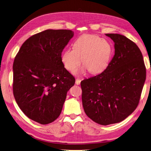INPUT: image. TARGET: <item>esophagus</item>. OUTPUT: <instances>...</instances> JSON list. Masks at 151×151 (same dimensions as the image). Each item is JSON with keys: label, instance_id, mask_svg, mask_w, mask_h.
Masks as SVG:
<instances>
[{"label": "esophagus", "instance_id": "obj_1", "mask_svg": "<svg viewBox=\"0 0 151 151\" xmlns=\"http://www.w3.org/2000/svg\"><path fill=\"white\" fill-rule=\"evenodd\" d=\"M80 83H81V80L80 79H76V81H75V83L76 85H80Z\"/></svg>", "mask_w": 151, "mask_h": 151}]
</instances>
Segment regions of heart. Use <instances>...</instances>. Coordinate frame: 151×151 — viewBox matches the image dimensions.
Instances as JSON below:
<instances>
[{
	"label": "heart",
	"mask_w": 151,
	"mask_h": 151,
	"mask_svg": "<svg viewBox=\"0 0 151 151\" xmlns=\"http://www.w3.org/2000/svg\"><path fill=\"white\" fill-rule=\"evenodd\" d=\"M73 49H65L61 60L65 69L74 73L81 63L90 73L96 74L109 65L113 54L111 44L106 39L94 35H83L73 44ZM83 68L81 73H84Z\"/></svg>",
	"instance_id": "b5f03b06"
}]
</instances>
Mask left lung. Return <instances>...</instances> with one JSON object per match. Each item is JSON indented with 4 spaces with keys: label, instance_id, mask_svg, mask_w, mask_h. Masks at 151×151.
<instances>
[{
    "label": "left lung",
    "instance_id": "1",
    "mask_svg": "<svg viewBox=\"0 0 151 151\" xmlns=\"http://www.w3.org/2000/svg\"><path fill=\"white\" fill-rule=\"evenodd\" d=\"M106 35L114 42L113 58L101 73L81 82L84 112L102 125L119 123L134 112L146 77L137 45L119 34Z\"/></svg>",
    "mask_w": 151,
    "mask_h": 151
}]
</instances>
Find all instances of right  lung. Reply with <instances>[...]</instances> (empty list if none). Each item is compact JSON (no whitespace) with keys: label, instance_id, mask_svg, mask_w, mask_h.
<instances>
[{"label":"right lung","instance_id":"right-lung-1","mask_svg":"<svg viewBox=\"0 0 151 151\" xmlns=\"http://www.w3.org/2000/svg\"><path fill=\"white\" fill-rule=\"evenodd\" d=\"M73 36L71 30H45L28 38L15 58L14 95L19 109L32 120L46 124L61 114L67 92L75 83L61 55Z\"/></svg>","mask_w":151,"mask_h":151}]
</instances>
